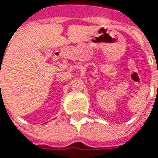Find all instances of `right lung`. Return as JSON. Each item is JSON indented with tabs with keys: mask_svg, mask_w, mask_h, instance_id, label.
Wrapping results in <instances>:
<instances>
[{
	"mask_svg": "<svg viewBox=\"0 0 158 158\" xmlns=\"http://www.w3.org/2000/svg\"><path fill=\"white\" fill-rule=\"evenodd\" d=\"M0 68H1V67H0ZM0 86H1V85H0Z\"/></svg>",
	"mask_w": 158,
	"mask_h": 158,
	"instance_id": "add662e5",
	"label": "right lung"
}]
</instances>
